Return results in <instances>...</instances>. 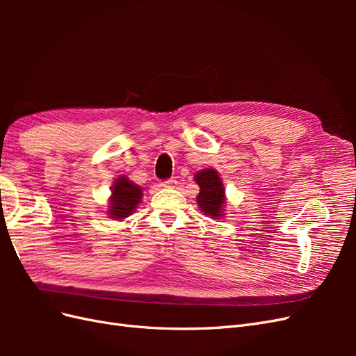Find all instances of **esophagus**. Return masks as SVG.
<instances>
[{
	"instance_id": "obj_1",
	"label": "esophagus",
	"mask_w": 356,
	"mask_h": 356,
	"mask_svg": "<svg viewBox=\"0 0 356 356\" xmlns=\"http://www.w3.org/2000/svg\"><path fill=\"white\" fill-rule=\"evenodd\" d=\"M175 184H177V181L172 178V179H168V181H165V182H161V187H165V188H172V187H175Z\"/></svg>"
}]
</instances>
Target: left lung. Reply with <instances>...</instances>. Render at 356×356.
I'll use <instances>...</instances> for the list:
<instances>
[{
	"label": "left lung",
	"instance_id": "obj_1",
	"mask_svg": "<svg viewBox=\"0 0 356 356\" xmlns=\"http://www.w3.org/2000/svg\"><path fill=\"white\" fill-rule=\"evenodd\" d=\"M196 184L199 186V195L196 197L199 209L213 220H221L224 217V208L227 204L225 188L220 174L212 168L202 169L195 175Z\"/></svg>",
	"mask_w": 356,
	"mask_h": 356
}]
</instances>
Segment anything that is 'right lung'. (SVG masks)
<instances>
[{
  "mask_svg": "<svg viewBox=\"0 0 356 356\" xmlns=\"http://www.w3.org/2000/svg\"><path fill=\"white\" fill-rule=\"evenodd\" d=\"M143 199V188L136 186L127 177L122 175L114 179L111 186V196L108 200V218L115 221L124 220L135 212Z\"/></svg>",
  "mask_w": 356,
  "mask_h": 356,
  "instance_id": "1",
  "label": "right lung"
}]
</instances>
